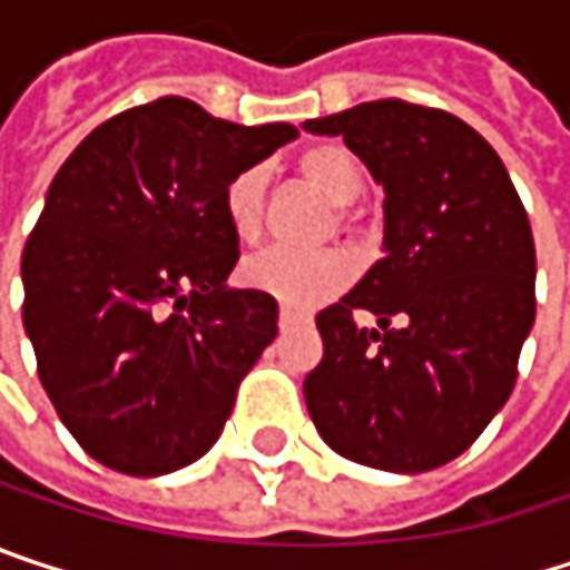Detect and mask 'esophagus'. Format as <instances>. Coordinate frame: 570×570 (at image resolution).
Returning <instances> with one entry per match:
<instances>
[{
	"mask_svg": "<svg viewBox=\"0 0 570 570\" xmlns=\"http://www.w3.org/2000/svg\"><path fill=\"white\" fill-rule=\"evenodd\" d=\"M299 313H293V309H281V330H293V326H299Z\"/></svg>",
	"mask_w": 570,
	"mask_h": 570,
	"instance_id": "obj_1",
	"label": "esophagus"
}]
</instances>
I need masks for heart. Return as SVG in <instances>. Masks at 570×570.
Segmentation results:
<instances>
[{"mask_svg": "<svg viewBox=\"0 0 570 570\" xmlns=\"http://www.w3.org/2000/svg\"><path fill=\"white\" fill-rule=\"evenodd\" d=\"M299 174L336 207H350L360 200L366 187V174L353 151L343 145H316L296 158ZM264 171L247 168L224 187V217L230 234L240 244H254L264 224ZM244 284L257 293L274 296L289 309H313L333 299L356 277V264L343 250H316V254H293V250H267L244 264Z\"/></svg>", "mask_w": 570, "mask_h": 570, "instance_id": "obj_1", "label": "heart"}]
</instances>
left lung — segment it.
Wrapping results in <instances>:
<instances>
[{"label":"left lung","mask_w":570,"mask_h":570,"mask_svg":"<svg viewBox=\"0 0 570 570\" xmlns=\"http://www.w3.org/2000/svg\"><path fill=\"white\" fill-rule=\"evenodd\" d=\"M303 128L340 135L386 194L383 261L316 316L309 419L350 462L439 469L512 396L534 323L528 214L495 148L449 111L386 98ZM356 308L377 316L376 331L352 323Z\"/></svg>","instance_id":"obj_1"}]
</instances>
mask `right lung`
Here are the masks:
<instances>
[{
    "mask_svg": "<svg viewBox=\"0 0 570 570\" xmlns=\"http://www.w3.org/2000/svg\"><path fill=\"white\" fill-rule=\"evenodd\" d=\"M299 131L161 98L98 125L58 168L22 250V323L75 442L125 475H168L224 432L277 336V299L227 286L230 177Z\"/></svg>",
    "mask_w": 570,
    "mask_h": 570,
    "instance_id": "right-lung-1",
    "label": "right lung"
}]
</instances>
